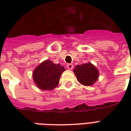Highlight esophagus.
<instances>
[{
    "mask_svg": "<svg viewBox=\"0 0 131 131\" xmlns=\"http://www.w3.org/2000/svg\"><path fill=\"white\" fill-rule=\"evenodd\" d=\"M67 67L69 69H73V67H74V66H73V64H68L67 65Z\"/></svg>",
    "mask_w": 131,
    "mask_h": 131,
    "instance_id": "1",
    "label": "esophagus"
}]
</instances>
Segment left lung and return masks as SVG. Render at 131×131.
Returning a JSON list of instances; mask_svg holds the SVG:
<instances>
[{"instance_id":"obj_1","label":"left lung","mask_w":131,"mask_h":131,"mask_svg":"<svg viewBox=\"0 0 131 131\" xmlns=\"http://www.w3.org/2000/svg\"><path fill=\"white\" fill-rule=\"evenodd\" d=\"M74 73L78 81L85 86L93 85L99 77L98 69L91 62L77 65L74 69Z\"/></svg>"}]
</instances>
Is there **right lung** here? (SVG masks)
<instances>
[{
  "label": "right lung",
  "instance_id": "obj_1",
  "mask_svg": "<svg viewBox=\"0 0 131 131\" xmlns=\"http://www.w3.org/2000/svg\"><path fill=\"white\" fill-rule=\"evenodd\" d=\"M64 71L65 69L60 64L46 60L34 70L33 79L38 88L43 91H52L59 84L61 75Z\"/></svg>",
  "mask_w": 131,
  "mask_h": 131
}]
</instances>
